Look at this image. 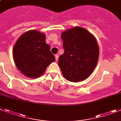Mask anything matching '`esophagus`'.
Instances as JSON below:
<instances>
[{"instance_id": "obj_1", "label": "esophagus", "mask_w": 121, "mask_h": 121, "mask_svg": "<svg viewBox=\"0 0 121 121\" xmlns=\"http://www.w3.org/2000/svg\"><path fill=\"white\" fill-rule=\"evenodd\" d=\"M55 60L56 61H58V55H55Z\"/></svg>"}]
</instances>
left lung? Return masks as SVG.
Segmentation results:
<instances>
[{"mask_svg": "<svg viewBox=\"0 0 121 121\" xmlns=\"http://www.w3.org/2000/svg\"><path fill=\"white\" fill-rule=\"evenodd\" d=\"M64 53L59 57L58 65L66 79L78 82L88 78L98 63L99 47L95 36L81 27L64 31Z\"/></svg>", "mask_w": 121, "mask_h": 121, "instance_id": "8db88e82", "label": "left lung"}]
</instances>
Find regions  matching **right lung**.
<instances>
[{
    "label": "right lung",
    "instance_id": "1",
    "mask_svg": "<svg viewBox=\"0 0 121 121\" xmlns=\"http://www.w3.org/2000/svg\"><path fill=\"white\" fill-rule=\"evenodd\" d=\"M15 65L23 74L37 78L55 61L50 47L45 42V35L35 29L29 30L18 38L13 48Z\"/></svg>",
    "mask_w": 121,
    "mask_h": 121
}]
</instances>
